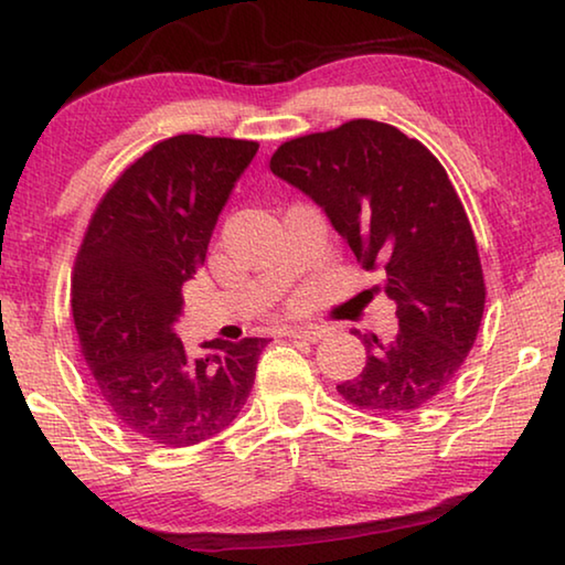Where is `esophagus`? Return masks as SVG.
Segmentation results:
<instances>
[{"label": "esophagus", "mask_w": 565, "mask_h": 565, "mask_svg": "<svg viewBox=\"0 0 565 565\" xmlns=\"http://www.w3.org/2000/svg\"><path fill=\"white\" fill-rule=\"evenodd\" d=\"M286 337L303 339V342H319V339L327 337V329H321V327H294V329H286Z\"/></svg>", "instance_id": "obj_1"}]
</instances>
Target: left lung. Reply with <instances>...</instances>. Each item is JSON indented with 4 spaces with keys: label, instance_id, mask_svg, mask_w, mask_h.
I'll return each mask as SVG.
<instances>
[{
    "label": "left lung",
    "instance_id": "8db88e82",
    "mask_svg": "<svg viewBox=\"0 0 565 565\" xmlns=\"http://www.w3.org/2000/svg\"><path fill=\"white\" fill-rule=\"evenodd\" d=\"M268 166L327 213L366 271L382 268L397 303L395 339L364 334V370L339 395L380 415L427 407L460 372L486 309L476 236L440 160L395 125L349 120L284 142Z\"/></svg>",
    "mask_w": 565,
    "mask_h": 565
}]
</instances>
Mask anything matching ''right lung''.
Returning a JSON list of instances; mask_svg holds the SVG:
<instances>
[{"label": "right lung", "instance_id": "add662e5", "mask_svg": "<svg viewBox=\"0 0 565 565\" xmlns=\"http://www.w3.org/2000/svg\"><path fill=\"white\" fill-rule=\"evenodd\" d=\"M254 140L175 136L122 170L89 218L73 274V319L97 395L128 433L199 445L234 423L268 339L203 342L173 324Z\"/></svg>", "mask_w": 565, "mask_h": 565}]
</instances>
